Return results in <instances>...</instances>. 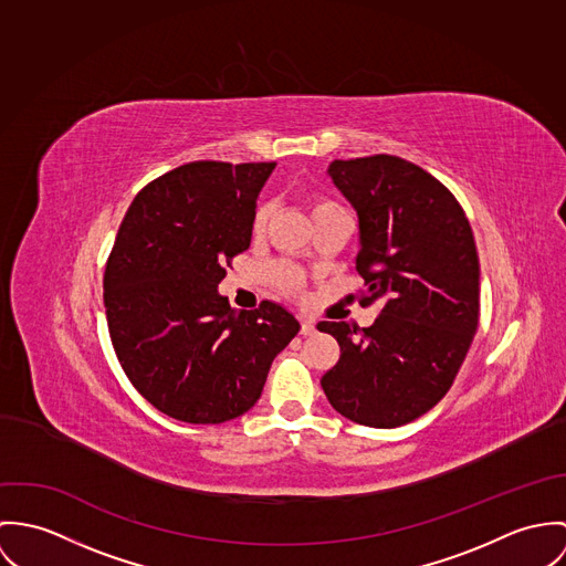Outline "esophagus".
<instances>
[{
	"instance_id": "esophagus-1",
	"label": "esophagus",
	"mask_w": 566,
	"mask_h": 566,
	"mask_svg": "<svg viewBox=\"0 0 566 566\" xmlns=\"http://www.w3.org/2000/svg\"><path fill=\"white\" fill-rule=\"evenodd\" d=\"M304 336H311L316 332V327H314L313 318H302V329H300Z\"/></svg>"
}]
</instances>
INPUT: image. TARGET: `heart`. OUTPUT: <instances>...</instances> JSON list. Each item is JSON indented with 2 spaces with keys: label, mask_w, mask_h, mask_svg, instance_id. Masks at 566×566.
Listing matches in <instances>:
<instances>
[{
  "label": "heart",
  "mask_w": 566,
  "mask_h": 566,
  "mask_svg": "<svg viewBox=\"0 0 566 566\" xmlns=\"http://www.w3.org/2000/svg\"><path fill=\"white\" fill-rule=\"evenodd\" d=\"M308 208H311V214H313L314 219V217H318V214H323V212H327V210H334V208H338V206H336L334 201L325 199V197H313V199L308 201ZM269 214H271V206H269V203H264V206L258 208L255 219H253V230H255V232H260V230L264 228ZM273 277H275V282H277L286 293H300V291H302V275H300L297 271H293V269L280 266V269L273 271Z\"/></svg>",
  "instance_id": "heart-1"
}]
</instances>
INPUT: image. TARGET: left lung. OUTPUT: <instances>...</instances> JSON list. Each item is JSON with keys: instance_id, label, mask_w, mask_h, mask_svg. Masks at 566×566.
Instances as JSON below:
<instances>
[{"instance_id": "obj_1", "label": "left lung", "mask_w": 566, "mask_h": 566, "mask_svg": "<svg viewBox=\"0 0 566 566\" xmlns=\"http://www.w3.org/2000/svg\"><path fill=\"white\" fill-rule=\"evenodd\" d=\"M329 176L360 221V306L379 302L371 327L321 321L340 345L321 377L336 412L397 428L451 388L480 321V260L453 192L426 169L388 154L334 160Z\"/></svg>"}]
</instances>
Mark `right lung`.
Masks as SVG:
<instances>
[{
	"label": "right lung",
	"instance_id": "right-lung-1",
	"mask_svg": "<svg viewBox=\"0 0 566 566\" xmlns=\"http://www.w3.org/2000/svg\"><path fill=\"white\" fill-rule=\"evenodd\" d=\"M275 163L182 165L127 208L104 271L115 354L132 386L185 423H223L258 401L300 323L273 302L234 311L217 293L252 241Z\"/></svg>",
	"mask_w": 566,
	"mask_h": 566
}]
</instances>
